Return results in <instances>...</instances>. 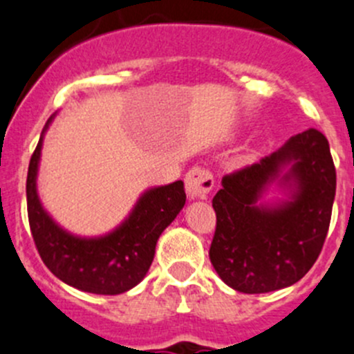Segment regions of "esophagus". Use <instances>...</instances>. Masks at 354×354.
I'll return each mask as SVG.
<instances>
[{"instance_id": "obj_1", "label": "esophagus", "mask_w": 354, "mask_h": 354, "mask_svg": "<svg viewBox=\"0 0 354 354\" xmlns=\"http://www.w3.org/2000/svg\"><path fill=\"white\" fill-rule=\"evenodd\" d=\"M212 187H214V178L205 167H192L185 176V188L190 198H205Z\"/></svg>"}]
</instances>
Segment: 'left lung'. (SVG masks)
<instances>
[{
    "mask_svg": "<svg viewBox=\"0 0 354 354\" xmlns=\"http://www.w3.org/2000/svg\"><path fill=\"white\" fill-rule=\"evenodd\" d=\"M212 198L216 232L209 257L219 279L243 294L299 282L320 256L335 197V167L318 129L294 135L272 156L226 174ZM272 186L283 201L264 203Z\"/></svg>",
    "mask_w": 354,
    "mask_h": 354,
    "instance_id": "1",
    "label": "left lung"
}]
</instances>
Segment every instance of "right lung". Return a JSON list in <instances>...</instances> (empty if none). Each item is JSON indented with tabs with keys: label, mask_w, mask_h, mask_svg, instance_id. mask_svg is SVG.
Masks as SVG:
<instances>
[{
	"label": "right lung",
	"mask_w": 354,
	"mask_h": 354,
	"mask_svg": "<svg viewBox=\"0 0 354 354\" xmlns=\"http://www.w3.org/2000/svg\"><path fill=\"white\" fill-rule=\"evenodd\" d=\"M48 119L27 171V214L41 259L57 279L79 290L115 296L145 279L160 233L183 209V181L143 192L128 218L102 236H79L62 228L44 211L37 195V169Z\"/></svg>",
	"instance_id": "right-lung-1"
}]
</instances>
